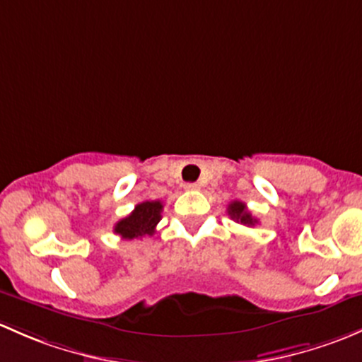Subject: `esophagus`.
<instances>
[{
  "mask_svg": "<svg viewBox=\"0 0 362 362\" xmlns=\"http://www.w3.org/2000/svg\"><path fill=\"white\" fill-rule=\"evenodd\" d=\"M185 188L188 189V192H197V189H200V186L197 185V182H188V185H186Z\"/></svg>",
  "mask_w": 362,
  "mask_h": 362,
  "instance_id": "1",
  "label": "esophagus"
}]
</instances>
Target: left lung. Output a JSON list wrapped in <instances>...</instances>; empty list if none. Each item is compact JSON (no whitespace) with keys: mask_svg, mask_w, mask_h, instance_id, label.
<instances>
[{"mask_svg":"<svg viewBox=\"0 0 362 362\" xmlns=\"http://www.w3.org/2000/svg\"><path fill=\"white\" fill-rule=\"evenodd\" d=\"M228 214H230V218L233 219V221L240 223V225H244V226H255L256 223H258V219H256L255 216H252L251 212L247 211L245 204L238 202V200H233V202L230 204Z\"/></svg>","mask_w":362,"mask_h":362,"instance_id":"8db88e82","label":"left lung"}]
</instances>
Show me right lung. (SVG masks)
<instances>
[{
	"instance_id": "add662e5",
	"label": "right lung",
	"mask_w": 362,
	"mask_h": 362,
	"mask_svg": "<svg viewBox=\"0 0 362 362\" xmlns=\"http://www.w3.org/2000/svg\"><path fill=\"white\" fill-rule=\"evenodd\" d=\"M163 204L160 200H146L137 204L129 216L115 225V233L122 238H137L144 235H153L156 225L162 219Z\"/></svg>"
}]
</instances>
